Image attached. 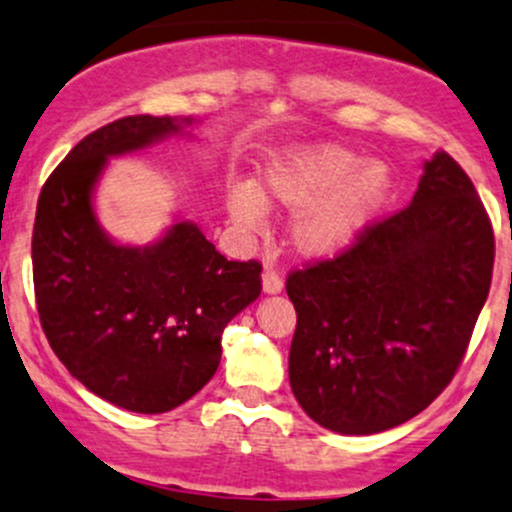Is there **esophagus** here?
Returning a JSON list of instances; mask_svg holds the SVG:
<instances>
[{"label":"esophagus","instance_id":"34e87169","mask_svg":"<svg viewBox=\"0 0 512 512\" xmlns=\"http://www.w3.org/2000/svg\"><path fill=\"white\" fill-rule=\"evenodd\" d=\"M262 289H265V294H279L284 289L282 277L274 267H265V272H262Z\"/></svg>","mask_w":512,"mask_h":512}]
</instances>
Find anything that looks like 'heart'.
Segmentation results:
<instances>
[{
  "label": "heart",
  "instance_id": "1",
  "mask_svg": "<svg viewBox=\"0 0 512 512\" xmlns=\"http://www.w3.org/2000/svg\"><path fill=\"white\" fill-rule=\"evenodd\" d=\"M391 172L381 162H362L340 145H303L286 150L267 167L255 189L228 194L230 218L243 230H257L265 206L296 212L291 245L306 257H333L350 247L386 204Z\"/></svg>",
  "mask_w": 512,
  "mask_h": 512
}]
</instances>
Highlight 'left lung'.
Wrapping results in <instances>:
<instances>
[{
  "label": "left lung",
  "mask_w": 512,
  "mask_h": 512,
  "mask_svg": "<svg viewBox=\"0 0 512 512\" xmlns=\"http://www.w3.org/2000/svg\"><path fill=\"white\" fill-rule=\"evenodd\" d=\"M493 257L474 184L437 150L406 209L286 279L296 308L289 381L303 411L342 435H372L425 411L462 364Z\"/></svg>",
  "instance_id": "obj_1"
}]
</instances>
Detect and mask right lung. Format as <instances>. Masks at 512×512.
<instances>
[{
    "instance_id": "add662e5",
    "label": "right lung",
    "mask_w": 512,
    "mask_h": 512,
    "mask_svg": "<svg viewBox=\"0 0 512 512\" xmlns=\"http://www.w3.org/2000/svg\"><path fill=\"white\" fill-rule=\"evenodd\" d=\"M192 119L126 116L84 136L38 196L31 260L43 333L104 401L167 413L204 389L221 335L260 296L262 265L226 260L194 223L148 247L111 243L92 192L106 160L182 133Z\"/></svg>"
}]
</instances>
